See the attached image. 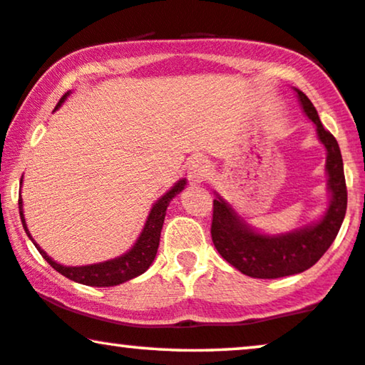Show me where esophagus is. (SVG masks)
Returning a JSON list of instances; mask_svg holds the SVG:
<instances>
[{"mask_svg": "<svg viewBox=\"0 0 365 365\" xmlns=\"http://www.w3.org/2000/svg\"><path fill=\"white\" fill-rule=\"evenodd\" d=\"M208 165L203 158H195L192 160L190 167H188V180L192 183H202L203 180L207 178Z\"/></svg>", "mask_w": 365, "mask_h": 365, "instance_id": "34e87169", "label": "esophagus"}]
</instances>
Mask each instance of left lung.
<instances>
[{"mask_svg":"<svg viewBox=\"0 0 365 365\" xmlns=\"http://www.w3.org/2000/svg\"><path fill=\"white\" fill-rule=\"evenodd\" d=\"M304 115L315 125L325 148L329 205L317 220L289 232L267 233L252 227L218 192L213 200L212 240L228 264L255 279L295 275L317 264L337 237L347 210V188L341 148L334 135L320 123L319 113L299 88H294Z\"/></svg>","mask_w":365,"mask_h":365,"instance_id":"8db88e82","label":"left lung"}]
</instances>
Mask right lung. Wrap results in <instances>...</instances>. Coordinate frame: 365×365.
I'll return each instance as SVG.
<instances>
[{"mask_svg": "<svg viewBox=\"0 0 365 365\" xmlns=\"http://www.w3.org/2000/svg\"><path fill=\"white\" fill-rule=\"evenodd\" d=\"M70 93L71 91H68V93L58 101L55 110H58L63 103H65V100L70 96ZM19 185H23V177H21V182H19ZM185 187H187V178H180L178 182L175 183L168 192H165L163 195L153 203L152 208H150L147 220H145V225L142 228V232H140L138 239L135 240V244L130 247L125 254L115 257V259L98 262V264L76 265V267L58 264L56 260H53L51 257L48 255L35 240H33L31 233L28 230L26 218H24L21 197H19V202H18L19 217H21V223H23L24 232H26V235L30 237V240L35 244L38 252L43 255V259H45L56 272H60V274L65 275L66 279L78 282V284L90 285V287H113V285H120L126 280H132L135 277L142 275L143 272H147L148 267L153 264L155 255H157V250L160 245V233H162L165 215H167V208L170 205V202H172Z\"/></svg>", "mask_w": 365, "mask_h": 365, "instance_id": "1", "label": "right lung"}]
</instances>
